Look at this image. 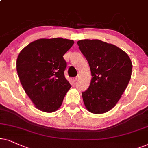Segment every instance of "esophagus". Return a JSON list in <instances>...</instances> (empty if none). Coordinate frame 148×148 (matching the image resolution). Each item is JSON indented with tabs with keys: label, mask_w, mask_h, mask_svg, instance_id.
<instances>
[{
	"label": "esophagus",
	"mask_w": 148,
	"mask_h": 148,
	"mask_svg": "<svg viewBox=\"0 0 148 148\" xmlns=\"http://www.w3.org/2000/svg\"><path fill=\"white\" fill-rule=\"evenodd\" d=\"M78 79H79V76H76V77L74 79V81H75V82H76V81H77V80H78Z\"/></svg>",
	"instance_id": "34e87169"
}]
</instances>
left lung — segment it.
<instances>
[{
    "label": "left lung",
    "instance_id": "obj_1",
    "mask_svg": "<svg viewBox=\"0 0 148 148\" xmlns=\"http://www.w3.org/2000/svg\"><path fill=\"white\" fill-rule=\"evenodd\" d=\"M77 44L89 64V87L82 93L85 108L92 114L108 112L116 105L127 87L133 65L129 56L115 45L93 39Z\"/></svg>",
    "mask_w": 148,
    "mask_h": 148
}]
</instances>
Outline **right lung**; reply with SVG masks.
Segmentation results:
<instances>
[{"mask_svg": "<svg viewBox=\"0 0 148 148\" xmlns=\"http://www.w3.org/2000/svg\"><path fill=\"white\" fill-rule=\"evenodd\" d=\"M74 40L62 38H40L25 47L17 59L19 80L34 106L51 113L62 106L71 85L64 72L66 62L64 55Z\"/></svg>", "mask_w": 148, "mask_h": 148, "instance_id": "1", "label": "right lung"}]
</instances>
